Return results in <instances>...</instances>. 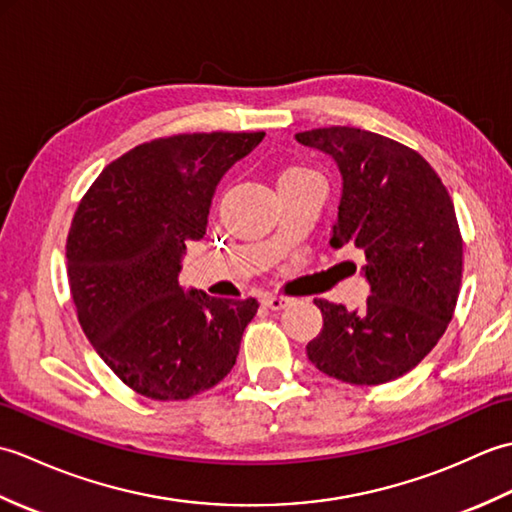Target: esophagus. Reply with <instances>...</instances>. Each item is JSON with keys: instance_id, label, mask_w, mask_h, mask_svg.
Masks as SVG:
<instances>
[{"instance_id": "obj_1", "label": "esophagus", "mask_w": 512, "mask_h": 512, "mask_svg": "<svg viewBox=\"0 0 512 512\" xmlns=\"http://www.w3.org/2000/svg\"><path fill=\"white\" fill-rule=\"evenodd\" d=\"M262 303L266 308L270 310H284L288 303H290V297H281V295H264L262 297Z\"/></svg>"}]
</instances>
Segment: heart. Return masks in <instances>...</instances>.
<instances>
[{
    "label": "heart",
    "mask_w": 512,
    "mask_h": 512,
    "mask_svg": "<svg viewBox=\"0 0 512 512\" xmlns=\"http://www.w3.org/2000/svg\"><path fill=\"white\" fill-rule=\"evenodd\" d=\"M306 178H314V171H310V169H306V167H286V169L279 171L277 187H279V184L299 182V180H306Z\"/></svg>",
    "instance_id": "heart-1"
}]
</instances>
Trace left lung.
<instances>
[{"mask_svg": "<svg viewBox=\"0 0 512 512\" xmlns=\"http://www.w3.org/2000/svg\"><path fill=\"white\" fill-rule=\"evenodd\" d=\"M330 154L343 176L330 244L365 255L372 286L363 308L314 299L323 330L306 345L319 372L350 385H383L411 372L453 319L464 239L451 195L411 147L358 127L297 134Z\"/></svg>", "mask_w": 512, "mask_h": 512, "instance_id": "obj_1", "label": "left lung"}]
</instances>
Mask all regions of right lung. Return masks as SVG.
Segmentation results:
<instances>
[{
    "instance_id": "obj_1",
    "label": "right lung",
    "mask_w": 512,
    "mask_h": 512,
    "mask_svg": "<svg viewBox=\"0 0 512 512\" xmlns=\"http://www.w3.org/2000/svg\"><path fill=\"white\" fill-rule=\"evenodd\" d=\"M264 132L156 138L129 149L83 195L65 244L81 328L105 365L151 400H187L231 372L257 299L178 284L206 233L217 182Z\"/></svg>"
}]
</instances>
